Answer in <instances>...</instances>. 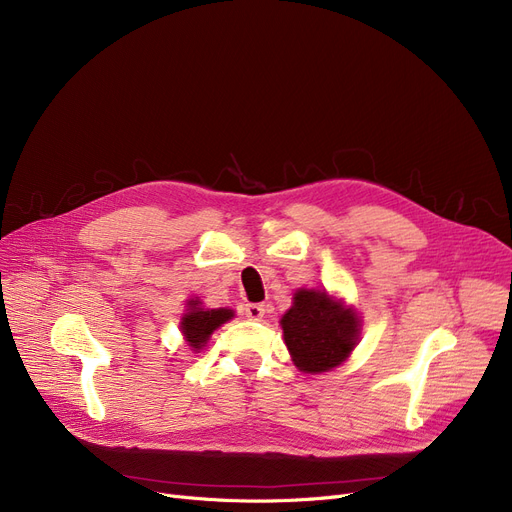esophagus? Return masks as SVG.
Returning <instances> with one entry per match:
<instances>
[{
	"label": "esophagus",
	"mask_w": 512,
	"mask_h": 512,
	"mask_svg": "<svg viewBox=\"0 0 512 512\" xmlns=\"http://www.w3.org/2000/svg\"><path fill=\"white\" fill-rule=\"evenodd\" d=\"M245 315L249 319H261L265 315V305H259V303H249L245 307Z\"/></svg>",
	"instance_id": "esophagus-1"
}]
</instances>
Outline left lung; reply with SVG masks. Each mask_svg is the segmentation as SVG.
Here are the masks:
<instances>
[{
	"label": "left lung",
	"instance_id": "8db88e82",
	"mask_svg": "<svg viewBox=\"0 0 512 512\" xmlns=\"http://www.w3.org/2000/svg\"><path fill=\"white\" fill-rule=\"evenodd\" d=\"M290 357L303 373H324L351 357L359 342L361 319L326 290L301 288L280 319Z\"/></svg>",
	"mask_w": 512,
	"mask_h": 512
}]
</instances>
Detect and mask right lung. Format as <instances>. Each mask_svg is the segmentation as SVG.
I'll return each mask as SVG.
<instances>
[{"mask_svg":"<svg viewBox=\"0 0 512 512\" xmlns=\"http://www.w3.org/2000/svg\"><path fill=\"white\" fill-rule=\"evenodd\" d=\"M232 317V309H203L199 299H191L188 301L186 313L180 319V330L186 344L191 346V351L199 353L207 344L209 336Z\"/></svg>","mask_w":512,"mask_h":512,"instance_id":"add662e5","label":"right lung"}]
</instances>
